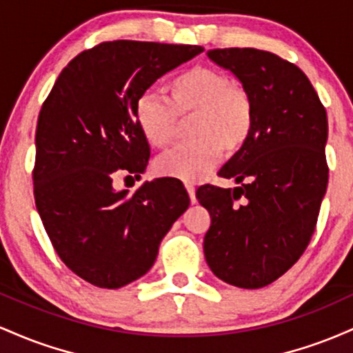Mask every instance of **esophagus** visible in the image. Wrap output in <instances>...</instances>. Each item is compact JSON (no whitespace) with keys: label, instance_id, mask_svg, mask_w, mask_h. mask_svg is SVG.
Masks as SVG:
<instances>
[{"label":"esophagus","instance_id":"1","mask_svg":"<svg viewBox=\"0 0 353 353\" xmlns=\"http://www.w3.org/2000/svg\"><path fill=\"white\" fill-rule=\"evenodd\" d=\"M185 188H187L188 195H190V200H192V203L195 205L196 203V196H195V187L193 185H185Z\"/></svg>","mask_w":353,"mask_h":353}]
</instances>
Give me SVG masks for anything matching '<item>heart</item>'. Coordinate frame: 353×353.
Masks as SVG:
<instances>
[{"mask_svg": "<svg viewBox=\"0 0 353 353\" xmlns=\"http://www.w3.org/2000/svg\"><path fill=\"white\" fill-rule=\"evenodd\" d=\"M166 91L168 101L153 91L141 94L134 105V118L145 140L155 148H165L176 134V117H193V140L158 157L155 172L195 183L219 165L223 150L235 153L247 143L255 118L252 94L225 73L205 66L178 74Z\"/></svg>", "mask_w": 353, "mask_h": 353, "instance_id": "heart-1", "label": "heart"}]
</instances>
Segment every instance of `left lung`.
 Returning <instances> with one entry per match:
<instances>
[{
    "label": "left lung",
    "mask_w": 353,
    "mask_h": 353,
    "mask_svg": "<svg viewBox=\"0 0 353 353\" xmlns=\"http://www.w3.org/2000/svg\"><path fill=\"white\" fill-rule=\"evenodd\" d=\"M207 57L248 90L255 118L247 143L219 173L240 187L196 192L212 219L205 259L223 282L262 288L302 256L314 235L328 180L327 113L303 71L270 51L225 48Z\"/></svg>",
    "instance_id": "8db88e82"
}]
</instances>
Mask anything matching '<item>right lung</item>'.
Wrapping results in <instances>:
<instances>
[{
  "label": "right lung",
  "instance_id": "1",
  "mask_svg": "<svg viewBox=\"0 0 353 353\" xmlns=\"http://www.w3.org/2000/svg\"><path fill=\"white\" fill-rule=\"evenodd\" d=\"M203 48L106 41L74 57L41 106L33 170L34 203L51 243L71 272L120 288L155 263L163 236L188 208L176 181H145L133 195L113 178H141L150 145L134 105L158 78Z\"/></svg>",
  "mask_w": 353,
  "mask_h": 353
}]
</instances>
